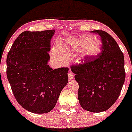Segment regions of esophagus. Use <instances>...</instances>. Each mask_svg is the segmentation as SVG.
<instances>
[{"mask_svg":"<svg viewBox=\"0 0 132 132\" xmlns=\"http://www.w3.org/2000/svg\"><path fill=\"white\" fill-rule=\"evenodd\" d=\"M74 73H72V71H69V73H68V78H69V79L72 80L73 78H74Z\"/></svg>","mask_w":132,"mask_h":132,"instance_id":"obj_1","label":"esophagus"}]
</instances>
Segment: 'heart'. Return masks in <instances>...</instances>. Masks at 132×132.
Here are the masks:
<instances>
[{
  "instance_id": "heart-1",
  "label": "heart",
  "mask_w": 132,
  "mask_h": 132,
  "mask_svg": "<svg viewBox=\"0 0 132 132\" xmlns=\"http://www.w3.org/2000/svg\"><path fill=\"white\" fill-rule=\"evenodd\" d=\"M66 48L71 51L82 49L83 57H93L97 55L101 51V39L93 38L89 35H81L77 38L69 40L66 44ZM68 53L61 43H58L52 50V56L55 59L62 60L67 56Z\"/></svg>"
}]
</instances>
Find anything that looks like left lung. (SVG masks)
Here are the masks:
<instances>
[{
  "mask_svg": "<svg viewBox=\"0 0 132 132\" xmlns=\"http://www.w3.org/2000/svg\"><path fill=\"white\" fill-rule=\"evenodd\" d=\"M92 33L101 36V54L82 64L72 65L71 71L79 85L78 98L81 107L100 113L107 110L119 97L126 78L124 58L110 35L102 30Z\"/></svg>",
  "mask_w": 132,
  "mask_h": 132,
  "instance_id": "1",
  "label": "left lung"
}]
</instances>
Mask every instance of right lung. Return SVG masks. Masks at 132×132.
<instances>
[{"instance_id": "add662e5", "label": "right lung", "mask_w": 132, "mask_h": 132, "mask_svg": "<svg viewBox=\"0 0 132 132\" xmlns=\"http://www.w3.org/2000/svg\"><path fill=\"white\" fill-rule=\"evenodd\" d=\"M55 30L25 31L11 46L6 58V76L16 101L33 113L51 111L68 82V68L48 64Z\"/></svg>"}]
</instances>
